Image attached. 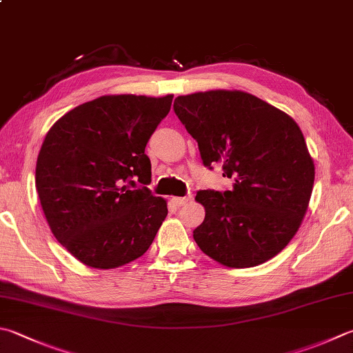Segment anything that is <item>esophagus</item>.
Instances as JSON below:
<instances>
[{
  "instance_id": "esophagus-1",
  "label": "esophagus",
  "mask_w": 353,
  "mask_h": 353,
  "mask_svg": "<svg viewBox=\"0 0 353 353\" xmlns=\"http://www.w3.org/2000/svg\"><path fill=\"white\" fill-rule=\"evenodd\" d=\"M189 199H190V196H174V198H172V203L178 205V208H181V205L188 203Z\"/></svg>"
}]
</instances>
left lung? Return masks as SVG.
<instances>
[{
    "mask_svg": "<svg viewBox=\"0 0 353 353\" xmlns=\"http://www.w3.org/2000/svg\"><path fill=\"white\" fill-rule=\"evenodd\" d=\"M174 110L196 139L203 164H221L232 190H199L204 221L194 239L228 268L269 261L290 243L307 212L315 164L294 118L243 90L175 98Z\"/></svg>",
    "mask_w": 353,
    "mask_h": 353,
    "instance_id": "8db88e82",
    "label": "left lung"
}]
</instances>
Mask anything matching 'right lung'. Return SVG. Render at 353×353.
<instances>
[{
	"mask_svg": "<svg viewBox=\"0 0 353 353\" xmlns=\"http://www.w3.org/2000/svg\"><path fill=\"white\" fill-rule=\"evenodd\" d=\"M172 98L104 95L63 115L37 159L35 183L53 236L78 261L115 269L144 255L168 216L148 188L145 144Z\"/></svg>",
	"mask_w": 353,
	"mask_h": 353,
	"instance_id": "add662e5",
	"label": "right lung"
}]
</instances>
